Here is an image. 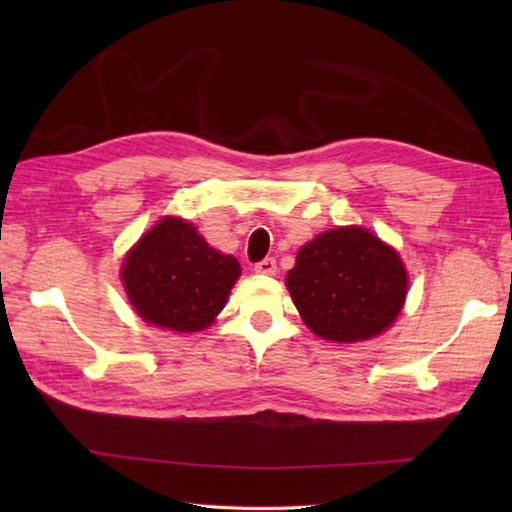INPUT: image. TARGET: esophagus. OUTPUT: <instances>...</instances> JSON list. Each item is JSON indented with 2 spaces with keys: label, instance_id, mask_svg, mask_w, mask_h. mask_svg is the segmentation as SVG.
Here are the masks:
<instances>
[{
  "label": "esophagus",
  "instance_id": "1",
  "mask_svg": "<svg viewBox=\"0 0 512 512\" xmlns=\"http://www.w3.org/2000/svg\"><path fill=\"white\" fill-rule=\"evenodd\" d=\"M255 273L262 275H275L277 273V259L275 257H266L262 262L255 264Z\"/></svg>",
  "mask_w": 512,
  "mask_h": 512
}]
</instances>
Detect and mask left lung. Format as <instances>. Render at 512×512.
I'll return each mask as SVG.
<instances>
[{
    "label": "left lung",
    "mask_w": 512,
    "mask_h": 512,
    "mask_svg": "<svg viewBox=\"0 0 512 512\" xmlns=\"http://www.w3.org/2000/svg\"><path fill=\"white\" fill-rule=\"evenodd\" d=\"M400 255L361 226H339L299 248L286 286L308 328L334 343L367 341L396 321L407 297Z\"/></svg>",
    "instance_id": "left-lung-1"
}]
</instances>
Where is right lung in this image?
<instances>
[{"instance_id": "1", "label": "right lung", "mask_w": 512, "mask_h": 512, "mask_svg": "<svg viewBox=\"0 0 512 512\" xmlns=\"http://www.w3.org/2000/svg\"><path fill=\"white\" fill-rule=\"evenodd\" d=\"M239 262L206 244L191 222L162 217L129 250L121 279L136 314L173 332H200L226 306Z\"/></svg>"}]
</instances>
